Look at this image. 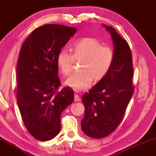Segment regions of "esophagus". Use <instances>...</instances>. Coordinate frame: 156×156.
I'll list each match as a JSON object with an SVG mask.
<instances>
[{"instance_id":"1","label":"esophagus","mask_w":156,"mask_h":156,"mask_svg":"<svg viewBox=\"0 0 156 156\" xmlns=\"http://www.w3.org/2000/svg\"><path fill=\"white\" fill-rule=\"evenodd\" d=\"M74 100L76 101V102H79V101H80V98L79 95L76 94L74 95Z\"/></svg>"}]
</instances>
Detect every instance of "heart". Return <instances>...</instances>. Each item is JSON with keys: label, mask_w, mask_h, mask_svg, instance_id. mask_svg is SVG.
Here are the masks:
<instances>
[{"label": "heart", "mask_w": 156, "mask_h": 156, "mask_svg": "<svg viewBox=\"0 0 156 156\" xmlns=\"http://www.w3.org/2000/svg\"><path fill=\"white\" fill-rule=\"evenodd\" d=\"M71 54L62 50L58 54L57 66L64 76H68L72 71L73 64L81 62L80 73L74 74L65 81V85L75 91L85 90L94 81L104 78L113 65L115 59L114 51L109 46L94 37H84L73 44Z\"/></svg>", "instance_id": "b5f03b06"}]
</instances>
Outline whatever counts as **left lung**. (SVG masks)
I'll list each match as a JSON object with an SVG mask.
<instances>
[{
	"instance_id": "8db88e82",
	"label": "left lung",
	"mask_w": 156,
	"mask_h": 156,
	"mask_svg": "<svg viewBox=\"0 0 156 156\" xmlns=\"http://www.w3.org/2000/svg\"><path fill=\"white\" fill-rule=\"evenodd\" d=\"M115 59L108 74L82 97L85 115L81 121L84 134L95 139L108 136L121 123L134 91L132 55L127 41L112 27Z\"/></svg>"
}]
</instances>
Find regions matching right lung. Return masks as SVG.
I'll use <instances>...</instances> for the list:
<instances>
[{
    "label": "right lung",
    "instance_id": "right-lung-1",
    "mask_svg": "<svg viewBox=\"0 0 156 156\" xmlns=\"http://www.w3.org/2000/svg\"><path fill=\"white\" fill-rule=\"evenodd\" d=\"M76 30L62 24H44L33 31L20 50L16 100L26 129L40 141L59 134L62 112L74 99L70 87L59 91L57 57Z\"/></svg>",
    "mask_w": 156,
    "mask_h": 156
}]
</instances>
